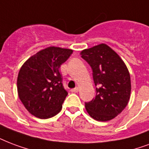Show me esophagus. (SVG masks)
Masks as SVG:
<instances>
[{"label": "esophagus", "mask_w": 149, "mask_h": 149, "mask_svg": "<svg viewBox=\"0 0 149 149\" xmlns=\"http://www.w3.org/2000/svg\"><path fill=\"white\" fill-rule=\"evenodd\" d=\"M71 91L73 93H77L78 91H79V87H75V88H73V89L71 90Z\"/></svg>", "instance_id": "34e87169"}]
</instances>
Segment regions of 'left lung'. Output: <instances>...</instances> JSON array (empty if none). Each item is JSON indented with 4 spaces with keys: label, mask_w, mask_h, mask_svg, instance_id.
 Masks as SVG:
<instances>
[{
    "label": "left lung",
    "mask_w": 149,
    "mask_h": 149,
    "mask_svg": "<svg viewBox=\"0 0 149 149\" xmlns=\"http://www.w3.org/2000/svg\"><path fill=\"white\" fill-rule=\"evenodd\" d=\"M81 57L92 70L95 97L85 102L87 112L97 121L117 116L127 105L131 84L129 71L120 57L105 44L85 49Z\"/></svg>",
    "instance_id": "8db88e82"
}]
</instances>
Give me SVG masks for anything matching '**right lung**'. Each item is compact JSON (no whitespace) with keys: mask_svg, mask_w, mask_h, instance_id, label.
<instances>
[{"mask_svg":"<svg viewBox=\"0 0 149 149\" xmlns=\"http://www.w3.org/2000/svg\"><path fill=\"white\" fill-rule=\"evenodd\" d=\"M72 50L49 47L30 57L19 70V97L32 115L48 119L62 109L68 92L62 85L59 68Z\"/></svg>","mask_w":149,"mask_h":149,"instance_id":"add662e5","label":"right lung"}]
</instances>
